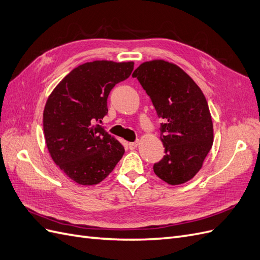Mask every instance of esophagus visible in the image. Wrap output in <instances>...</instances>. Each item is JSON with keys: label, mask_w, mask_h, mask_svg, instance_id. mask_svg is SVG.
<instances>
[{"label": "esophagus", "mask_w": 260, "mask_h": 260, "mask_svg": "<svg viewBox=\"0 0 260 260\" xmlns=\"http://www.w3.org/2000/svg\"><path fill=\"white\" fill-rule=\"evenodd\" d=\"M139 141H136V142H132V143H129L128 144V146H129V148L130 149H135V148H137L138 147V145H139Z\"/></svg>", "instance_id": "1"}]
</instances>
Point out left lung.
I'll use <instances>...</instances> for the list:
<instances>
[{"label":"left lung","instance_id":"1","mask_svg":"<svg viewBox=\"0 0 260 260\" xmlns=\"http://www.w3.org/2000/svg\"><path fill=\"white\" fill-rule=\"evenodd\" d=\"M151 98L160 123L165 156L155 175L171 185L191 180L203 166L214 141V128L200 86L179 66L154 59L132 74Z\"/></svg>","mask_w":260,"mask_h":260}]
</instances>
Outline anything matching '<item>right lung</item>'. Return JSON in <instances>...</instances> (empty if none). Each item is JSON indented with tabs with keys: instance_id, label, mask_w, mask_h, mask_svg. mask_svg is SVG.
I'll return each mask as SVG.
<instances>
[{
	"instance_id": "add662e5",
	"label": "right lung",
	"mask_w": 260,
	"mask_h": 260,
	"mask_svg": "<svg viewBox=\"0 0 260 260\" xmlns=\"http://www.w3.org/2000/svg\"><path fill=\"white\" fill-rule=\"evenodd\" d=\"M133 65V61L84 62L73 69L46 101V146L53 161L78 184L100 183L121 159V143L95 122L108 113L109 92L129 78Z\"/></svg>"
}]
</instances>
